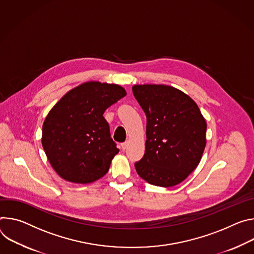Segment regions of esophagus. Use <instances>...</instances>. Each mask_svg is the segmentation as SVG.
<instances>
[{
  "label": "esophagus",
  "instance_id": "obj_1",
  "mask_svg": "<svg viewBox=\"0 0 254 254\" xmlns=\"http://www.w3.org/2000/svg\"><path fill=\"white\" fill-rule=\"evenodd\" d=\"M121 147H122V149H123V150L127 149V147H128V142H124V143H122V144H121Z\"/></svg>",
  "mask_w": 254,
  "mask_h": 254
}]
</instances>
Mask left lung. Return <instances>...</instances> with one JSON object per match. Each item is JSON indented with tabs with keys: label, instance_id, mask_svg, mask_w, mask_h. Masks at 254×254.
I'll return each mask as SVG.
<instances>
[{
	"label": "left lung",
	"instance_id": "8db88e82",
	"mask_svg": "<svg viewBox=\"0 0 254 254\" xmlns=\"http://www.w3.org/2000/svg\"><path fill=\"white\" fill-rule=\"evenodd\" d=\"M133 95L146 115L145 153L135 162L147 183L179 185L198 166L205 146L207 123L188 95L163 84H136Z\"/></svg>",
	"mask_w": 254,
	"mask_h": 254
}]
</instances>
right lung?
Masks as SVG:
<instances>
[{
  "label": "right lung",
  "instance_id": "1",
  "mask_svg": "<svg viewBox=\"0 0 254 254\" xmlns=\"http://www.w3.org/2000/svg\"><path fill=\"white\" fill-rule=\"evenodd\" d=\"M126 96L113 83L88 81L66 93L50 110L42 127V146L64 180L89 184L104 177L119 149L104 112Z\"/></svg>",
  "mask_w": 254,
  "mask_h": 254
}]
</instances>
